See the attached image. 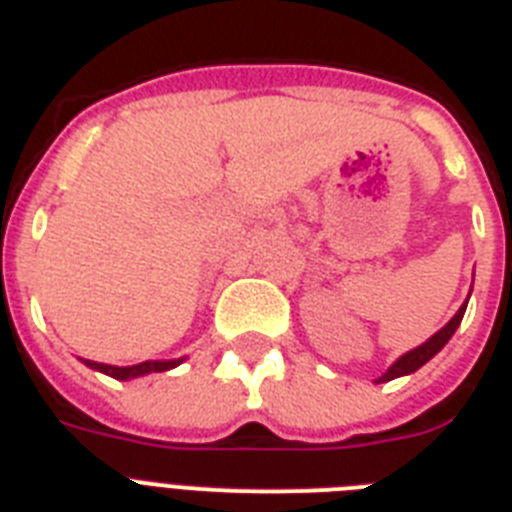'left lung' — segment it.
<instances>
[{
	"instance_id": "8db88e82",
	"label": "left lung",
	"mask_w": 512,
	"mask_h": 512,
	"mask_svg": "<svg viewBox=\"0 0 512 512\" xmlns=\"http://www.w3.org/2000/svg\"><path fill=\"white\" fill-rule=\"evenodd\" d=\"M465 308H468V303H462L460 311L454 313V319L449 321V324H446L444 329H438L436 335L430 337L428 342H422L420 348H414V350H409V353H404V356L398 358L396 364L390 366L388 372L382 374V377H377V380H374V382H388V380H396V377H404V374L417 372V369H420L422 364H428L430 358L436 356L438 350L444 348L446 342L452 340V335H454V332H457V327H460L462 316H465Z\"/></svg>"
}]
</instances>
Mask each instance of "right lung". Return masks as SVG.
I'll return each instance as SVG.
<instances>
[{"label": "right lung", "instance_id": "obj_1", "mask_svg": "<svg viewBox=\"0 0 512 512\" xmlns=\"http://www.w3.org/2000/svg\"><path fill=\"white\" fill-rule=\"evenodd\" d=\"M183 358H175V361H143V364L135 366H111V364H98V361H84L90 369H98V372L114 377V380H132V377H143V374L151 372H167V369H175Z\"/></svg>", "mask_w": 512, "mask_h": 512}]
</instances>
